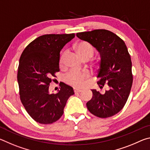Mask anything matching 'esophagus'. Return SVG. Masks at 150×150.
<instances>
[{
  "mask_svg": "<svg viewBox=\"0 0 150 150\" xmlns=\"http://www.w3.org/2000/svg\"><path fill=\"white\" fill-rule=\"evenodd\" d=\"M82 90L79 89V88H74V92L75 93H81Z\"/></svg>",
  "mask_w": 150,
  "mask_h": 150,
  "instance_id": "34e87169",
  "label": "esophagus"
}]
</instances>
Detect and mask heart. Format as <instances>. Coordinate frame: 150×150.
Wrapping results in <instances>:
<instances>
[{
  "label": "heart",
  "instance_id": "1",
  "mask_svg": "<svg viewBox=\"0 0 150 150\" xmlns=\"http://www.w3.org/2000/svg\"><path fill=\"white\" fill-rule=\"evenodd\" d=\"M75 50L81 59H89L94 54V48L90 44L86 42H80L75 45ZM65 54H63L60 58V64L63 63ZM89 77V73L87 71H77L75 70H71L65 75V81L69 85L75 87L81 88L85 85V80Z\"/></svg>",
  "mask_w": 150,
  "mask_h": 150
}]
</instances>
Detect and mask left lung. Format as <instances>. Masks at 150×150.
I'll use <instances>...</instances> for the list:
<instances>
[{"label":"left lung","mask_w":150,"mask_h":150,"mask_svg":"<svg viewBox=\"0 0 150 150\" xmlns=\"http://www.w3.org/2000/svg\"><path fill=\"white\" fill-rule=\"evenodd\" d=\"M79 38L87 42L99 52L100 67L97 82L100 88L107 84L104 94L91 90L93 97L87 103L88 110L99 118H108L119 112L125 105L133 82L130 55L125 43L106 30L77 33Z\"/></svg>","instance_id":"left-lung-1"}]
</instances>
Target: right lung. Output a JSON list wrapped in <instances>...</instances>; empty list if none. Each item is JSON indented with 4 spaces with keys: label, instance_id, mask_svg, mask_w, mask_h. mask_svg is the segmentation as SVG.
<instances>
[{
    "label": "right lung",
    "instance_id": "right-lung-1",
    "mask_svg": "<svg viewBox=\"0 0 150 150\" xmlns=\"http://www.w3.org/2000/svg\"><path fill=\"white\" fill-rule=\"evenodd\" d=\"M75 34H45L27 45L20 56L17 79L22 105L34 120L52 124L63 114L66 103L74 94L73 88L62 83L56 94L49 87L59 71V53L75 38Z\"/></svg>",
    "mask_w": 150,
    "mask_h": 150
}]
</instances>
